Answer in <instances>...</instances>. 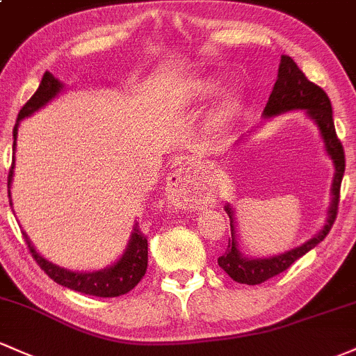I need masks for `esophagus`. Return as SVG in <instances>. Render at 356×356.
I'll return each mask as SVG.
<instances>
[{
  "instance_id": "1",
  "label": "esophagus",
  "mask_w": 356,
  "mask_h": 356,
  "mask_svg": "<svg viewBox=\"0 0 356 356\" xmlns=\"http://www.w3.org/2000/svg\"><path fill=\"white\" fill-rule=\"evenodd\" d=\"M186 177H187V175L184 174V170H182V169L175 170L174 174L170 175L169 181H167V186H169V193H172L170 196H175L179 191H182V187H184V182H186Z\"/></svg>"
}]
</instances>
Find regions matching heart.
<instances>
[{
    "label": "heart",
    "instance_id": "obj_1",
    "mask_svg": "<svg viewBox=\"0 0 356 356\" xmlns=\"http://www.w3.org/2000/svg\"><path fill=\"white\" fill-rule=\"evenodd\" d=\"M216 89H218L216 83H213V81L209 79L199 81L196 84V95L201 97H208L211 95H214ZM236 108L238 104L233 97H225V99H221L208 116V123H206V127H208L211 134L214 135L222 134V131L229 127V123H232L233 118H235Z\"/></svg>",
    "mask_w": 356,
    "mask_h": 356
}]
</instances>
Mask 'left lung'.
<instances>
[{"mask_svg": "<svg viewBox=\"0 0 356 356\" xmlns=\"http://www.w3.org/2000/svg\"><path fill=\"white\" fill-rule=\"evenodd\" d=\"M292 109H306L307 116L318 124L319 134H321L324 148L330 159L333 160L334 177L331 184V204L327 209L326 225L323 226L321 232L314 235L306 243L296 247L289 252L280 253V255L268 257V259H248L238 248V238L235 228V214H233L232 206H225V211L229 216V228H232V238L228 240V248L218 259V265L232 277L235 282L248 284V286H257V284L265 282L272 277L279 275L280 272L287 270L296 260L306 255L318 243L326 238L330 233L331 226L338 214L339 202V187H341V179L345 174V152H343L341 142L338 140L337 130H334L333 109H331V101L326 92L319 86L311 83L304 72L298 67L294 60L289 56L280 57L279 74L273 84V89L268 97L267 106L264 109V116L272 118L282 113L292 111Z\"/></svg>", "mask_w": 356, "mask_h": 356, "instance_id": "8db88e82", "label": "left lung"}]
</instances>
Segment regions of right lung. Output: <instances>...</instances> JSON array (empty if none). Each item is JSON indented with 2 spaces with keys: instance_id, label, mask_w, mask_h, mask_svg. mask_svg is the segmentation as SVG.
I'll return each instance as SVG.
<instances>
[{
  "instance_id": "1",
  "label": "right lung",
  "mask_w": 356,
  "mask_h": 356,
  "mask_svg": "<svg viewBox=\"0 0 356 356\" xmlns=\"http://www.w3.org/2000/svg\"><path fill=\"white\" fill-rule=\"evenodd\" d=\"M64 84L60 81L56 79L50 72H45L42 77V83L38 86V89L35 91V95L23 104V108L19 109L17 124L13 128V150L17 145V135H18V124L19 121L26 116L33 115L35 111H38L40 108H44L49 101H52L58 92L62 91ZM13 169H15V157L11 162V169L8 172V197H10V186L11 179H13ZM11 206V199H10ZM26 245H29L30 253L40 265V268L44 270L54 282L60 284V286L72 289V291L83 292V294L89 296H97V298H118V296L127 294L134 289L140 280L143 279L147 272V264H148V243L147 236L140 232V226H134V233H131L130 241H128V247L124 250V253L121 255V259L113 264L111 267L103 268V270H95V272H72L67 268H62L58 265L52 264V261L45 260L37 250L33 248V245L30 243L26 233H23Z\"/></svg>"
}]
</instances>
